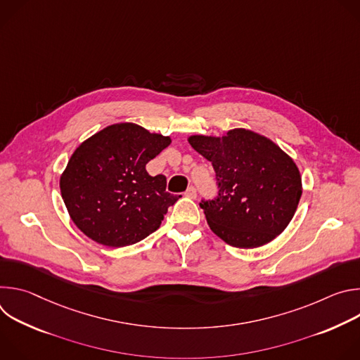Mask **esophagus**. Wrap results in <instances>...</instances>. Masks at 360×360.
Masks as SVG:
<instances>
[{"instance_id": "1", "label": "esophagus", "mask_w": 360, "mask_h": 360, "mask_svg": "<svg viewBox=\"0 0 360 360\" xmlns=\"http://www.w3.org/2000/svg\"><path fill=\"white\" fill-rule=\"evenodd\" d=\"M185 196H188V198H191V199H195V198H196V188H195V186H189V188L186 189V192H185Z\"/></svg>"}]
</instances>
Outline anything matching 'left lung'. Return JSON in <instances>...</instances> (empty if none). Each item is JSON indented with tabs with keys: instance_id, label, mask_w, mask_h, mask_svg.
<instances>
[{
	"instance_id": "left-lung-1",
	"label": "left lung",
	"mask_w": 360,
	"mask_h": 360,
	"mask_svg": "<svg viewBox=\"0 0 360 360\" xmlns=\"http://www.w3.org/2000/svg\"><path fill=\"white\" fill-rule=\"evenodd\" d=\"M188 141L217 174L218 196L199 203L215 235L228 245L250 249L285 231L302 195L299 169L288 153L243 128L222 136L192 135Z\"/></svg>"
}]
</instances>
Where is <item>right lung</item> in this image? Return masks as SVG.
<instances>
[{"instance_id":"obj_1","label":"right lung","mask_w":360,"mask_h":360,"mask_svg":"<svg viewBox=\"0 0 360 360\" xmlns=\"http://www.w3.org/2000/svg\"><path fill=\"white\" fill-rule=\"evenodd\" d=\"M171 143L132 124H114L84 141L60 179L72 222L92 240L122 248L155 232L181 195L167 192L164 175L145 165Z\"/></svg>"}]
</instances>
